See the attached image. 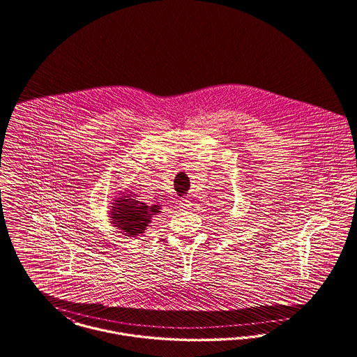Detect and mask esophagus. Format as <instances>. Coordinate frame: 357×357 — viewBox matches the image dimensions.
I'll return each instance as SVG.
<instances>
[{
  "mask_svg": "<svg viewBox=\"0 0 357 357\" xmlns=\"http://www.w3.org/2000/svg\"><path fill=\"white\" fill-rule=\"evenodd\" d=\"M178 205H180V208H188L189 205H190V202H188V200H183V202H178Z\"/></svg>",
  "mask_w": 357,
  "mask_h": 357,
  "instance_id": "obj_1",
  "label": "esophagus"
}]
</instances>
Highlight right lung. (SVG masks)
I'll use <instances>...</instances> for the list:
<instances>
[{
    "label": "right lung",
    "instance_id": "1",
    "mask_svg": "<svg viewBox=\"0 0 357 357\" xmlns=\"http://www.w3.org/2000/svg\"><path fill=\"white\" fill-rule=\"evenodd\" d=\"M112 206V218L113 222L124 231L126 236H137L145 231V227L151 221L153 213L158 212L157 205L149 208L148 205L139 202L135 199H129L125 196L119 199V202H113Z\"/></svg>",
    "mask_w": 357,
    "mask_h": 357
}]
</instances>
